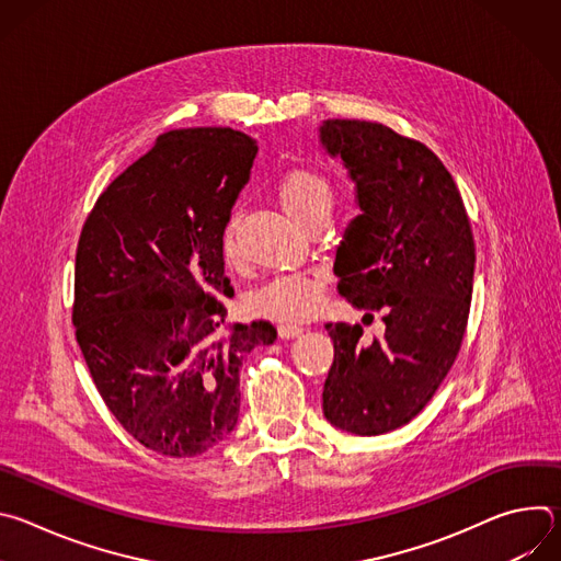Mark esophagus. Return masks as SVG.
I'll list each match as a JSON object with an SVG mask.
<instances>
[{"instance_id": "esophagus-1", "label": "esophagus", "mask_w": 561, "mask_h": 561, "mask_svg": "<svg viewBox=\"0 0 561 561\" xmlns=\"http://www.w3.org/2000/svg\"><path fill=\"white\" fill-rule=\"evenodd\" d=\"M277 333H279L282 340H293V337H299V335L304 333V329L297 327V324H282V327L277 329Z\"/></svg>"}]
</instances>
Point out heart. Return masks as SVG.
<instances>
[{
    "mask_svg": "<svg viewBox=\"0 0 561 561\" xmlns=\"http://www.w3.org/2000/svg\"><path fill=\"white\" fill-rule=\"evenodd\" d=\"M277 197L282 208L301 226H306L314 217L331 215L333 208V191L329 182L312 171L288 173L279 182ZM234 234L237 215L232 213L221 234V251L228 262H234L239 257ZM322 271L277 275L257 290H253L247 304L253 314L277 319V322H301V319L312 317L319 306H322Z\"/></svg>",
    "mask_w": 561,
    "mask_h": 561,
    "instance_id": "obj_1",
    "label": "heart"
}]
</instances>
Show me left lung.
Segmentation results:
<instances>
[{
	"label": "left lung",
	"mask_w": 561,
	"mask_h": 561,
	"mask_svg": "<svg viewBox=\"0 0 561 561\" xmlns=\"http://www.w3.org/2000/svg\"><path fill=\"white\" fill-rule=\"evenodd\" d=\"M319 144L355 184L359 215L335 255L340 295L364 322L381 312L383 337L329 324L335 359L324 383L327 420L353 435L409 424L448 375L466 331L474 244L461 195L424 144L383 124L327 119Z\"/></svg>",
	"instance_id": "left-lung-1"
}]
</instances>
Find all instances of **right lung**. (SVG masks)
<instances>
[{"mask_svg":"<svg viewBox=\"0 0 561 561\" xmlns=\"http://www.w3.org/2000/svg\"><path fill=\"white\" fill-rule=\"evenodd\" d=\"M257 141L232 128L159 135L98 199L75 255L72 324L93 381L141 446L195 457L239 417V368L277 340L228 324L221 234Z\"/></svg>","mask_w":561,"mask_h":561,"instance_id":"1","label":"right lung"}]
</instances>
